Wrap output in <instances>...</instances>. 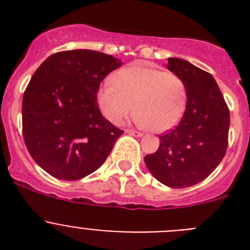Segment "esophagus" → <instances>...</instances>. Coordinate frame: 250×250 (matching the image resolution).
Segmentation results:
<instances>
[{
    "instance_id": "1",
    "label": "esophagus",
    "mask_w": 250,
    "mask_h": 250,
    "mask_svg": "<svg viewBox=\"0 0 250 250\" xmlns=\"http://www.w3.org/2000/svg\"><path fill=\"white\" fill-rule=\"evenodd\" d=\"M126 132L127 134H131V135L136 136V138H140V136H143V132L136 131V130H132V129H127Z\"/></svg>"
}]
</instances>
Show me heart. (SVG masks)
<instances>
[{"instance_id": "heart-1", "label": "heart", "mask_w": 250, "mask_h": 250, "mask_svg": "<svg viewBox=\"0 0 250 250\" xmlns=\"http://www.w3.org/2000/svg\"><path fill=\"white\" fill-rule=\"evenodd\" d=\"M99 107L106 119L120 125L135 109L138 123L163 132L175 126L187 106V85L174 72L143 65L129 66L98 90Z\"/></svg>"}]
</instances>
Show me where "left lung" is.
<instances>
[{
  "label": "left lung",
  "mask_w": 250,
  "mask_h": 250,
  "mask_svg": "<svg viewBox=\"0 0 250 250\" xmlns=\"http://www.w3.org/2000/svg\"><path fill=\"white\" fill-rule=\"evenodd\" d=\"M167 68L187 85V107L174 129L160 134V145L144 158L150 173L170 188L203 182L220 164L228 147L230 114L209 72L170 57Z\"/></svg>",
  "instance_id": "left-lung-1"
}]
</instances>
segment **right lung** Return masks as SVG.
<instances>
[{"mask_svg":"<svg viewBox=\"0 0 250 250\" xmlns=\"http://www.w3.org/2000/svg\"><path fill=\"white\" fill-rule=\"evenodd\" d=\"M120 60L94 50L61 51L41 63L23 94L22 134L51 176L79 180L98 170L123 130L99 109L101 81Z\"/></svg>","mask_w":250,"mask_h":250,"instance_id":"right-lung-1","label":"right lung"}]
</instances>
